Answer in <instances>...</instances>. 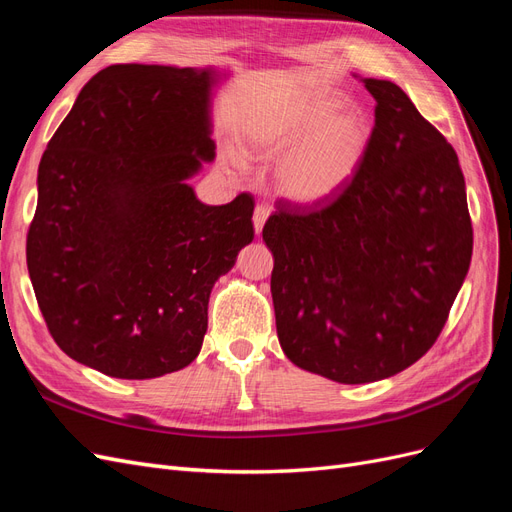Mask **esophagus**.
Masks as SVG:
<instances>
[{
	"label": "esophagus",
	"instance_id": "esophagus-1",
	"mask_svg": "<svg viewBox=\"0 0 512 512\" xmlns=\"http://www.w3.org/2000/svg\"><path fill=\"white\" fill-rule=\"evenodd\" d=\"M269 207H265V205H256V209H254V230H256V235H260L262 232V228H265V222L269 220Z\"/></svg>",
	"mask_w": 512,
	"mask_h": 512
}]
</instances>
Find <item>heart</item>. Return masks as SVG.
<instances>
[{"mask_svg":"<svg viewBox=\"0 0 512 512\" xmlns=\"http://www.w3.org/2000/svg\"><path fill=\"white\" fill-rule=\"evenodd\" d=\"M371 141L367 115L329 91L294 94L247 126V147L277 160L275 188L297 205H318L342 192Z\"/></svg>","mask_w":512,"mask_h":512,"instance_id":"b5f03b06","label":"heart"}]
</instances>
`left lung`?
<instances>
[{"instance_id":"8db88e82","label":"left lung","mask_w":512,"mask_h":512,"mask_svg":"<svg viewBox=\"0 0 512 512\" xmlns=\"http://www.w3.org/2000/svg\"><path fill=\"white\" fill-rule=\"evenodd\" d=\"M376 100L365 160L344 192L309 209L277 203L275 327L288 359L339 384L404 371L436 342L472 260L455 149L391 81Z\"/></svg>"}]
</instances>
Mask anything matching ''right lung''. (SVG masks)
Instances as JSON below:
<instances>
[{"label": "right lung", "mask_w": 512, "mask_h": 512, "mask_svg": "<svg viewBox=\"0 0 512 512\" xmlns=\"http://www.w3.org/2000/svg\"><path fill=\"white\" fill-rule=\"evenodd\" d=\"M224 72L100 70L46 145L27 269L70 359L121 380L190 365L213 284L254 239V198L205 205L190 179L213 162L211 100Z\"/></svg>", "instance_id": "obj_1"}]
</instances>
